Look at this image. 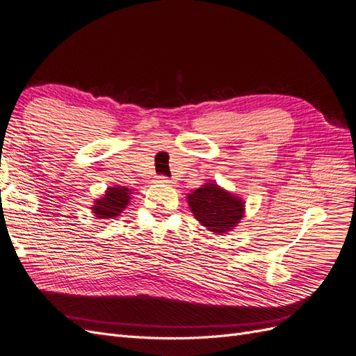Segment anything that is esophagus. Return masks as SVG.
Here are the masks:
<instances>
[{"label":"esophagus","mask_w":356,"mask_h":356,"mask_svg":"<svg viewBox=\"0 0 356 356\" xmlns=\"http://www.w3.org/2000/svg\"><path fill=\"white\" fill-rule=\"evenodd\" d=\"M156 182H159V184H165V186H174L175 181H172L166 177H156Z\"/></svg>","instance_id":"obj_1"}]
</instances>
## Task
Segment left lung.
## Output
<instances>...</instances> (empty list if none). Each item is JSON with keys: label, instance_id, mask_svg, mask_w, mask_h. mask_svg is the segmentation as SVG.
I'll use <instances>...</instances> for the list:
<instances>
[{"label": "left lung", "instance_id": "1", "mask_svg": "<svg viewBox=\"0 0 356 356\" xmlns=\"http://www.w3.org/2000/svg\"><path fill=\"white\" fill-rule=\"evenodd\" d=\"M187 202L195 218L212 234H227L245 215L243 199L211 179L200 188L188 193Z\"/></svg>", "mask_w": 356, "mask_h": 356}]
</instances>
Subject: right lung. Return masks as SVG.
Returning a JSON list of instances; mask_svg holds the SVG:
<instances>
[{
    "label": "right lung",
    "instance_id": "1",
    "mask_svg": "<svg viewBox=\"0 0 356 356\" xmlns=\"http://www.w3.org/2000/svg\"><path fill=\"white\" fill-rule=\"evenodd\" d=\"M132 190L122 186L108 187L101 199H95L92 204V212L96 218L110 220L120 215L131 202Z\"/></svg>",
    "mask_w": 356,
    "mask_h": 356
}]
</instances>
